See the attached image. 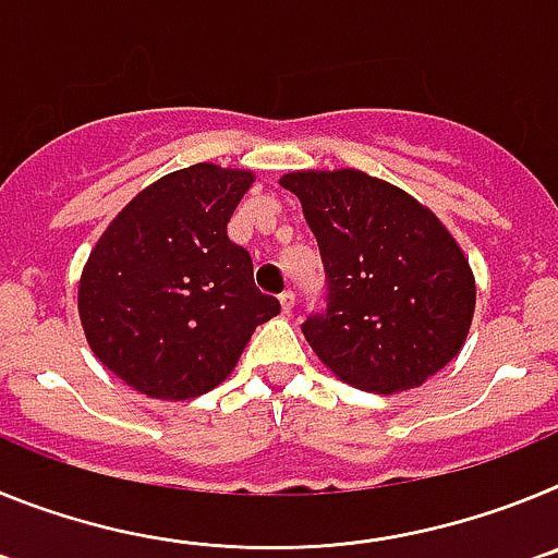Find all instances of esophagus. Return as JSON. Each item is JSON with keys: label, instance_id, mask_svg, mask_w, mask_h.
Masks as SVG:
<instances>
[{"label": "esophagus", "instance_id": "1", "mask_svg": "<svg viewBox=\"0 0 558 558\" xmlns=\"http://www.w3.org/2000/svg\"><path fill=\"white\" fill-rule=\"evenodd\" d=\"M279 304H282V313L284 315L293 313V304H295V293H293V290H284V293L279 295Z\"/></svg>", "mask_w": 558, "mask_h": 558}]
</instances>
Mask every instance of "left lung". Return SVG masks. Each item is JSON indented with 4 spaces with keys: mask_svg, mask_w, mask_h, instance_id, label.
<instances>
[{
    "mask_svg": "<svg viewBox=\"0 0 558 558\" xmlns=\"http://www.w3.org/2000/svg\"><path fill=\"white\" fill-rule=\"evenodd\" d=\"M322 251L327 295L304 338L343 383L393 393L461 352L475 279L450 231L408 192L360 170L290 172Z\"/></svg>",
    "mask_w": 558,
    "mask_h": 558,
    "instance_id": "obj_1",
    "label": "left lung"
}]
</instances>
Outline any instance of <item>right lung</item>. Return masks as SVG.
<instances>
[{
    "label": "right lung",
    "mask_w": 558,
    "mask_h": 558,
    "mask_svg": "<svg viewBox=\"0 0 558 558\" xmlns=\"http://www.w3.org/2000/svg\"><path fill=\"white\" fill-rule=\"evenodd\" d=\"M254 175L192 165L117 215L81 279L83 332L102 366L156 399L220 386L279 302L254 288L251 254L226 234Z\"/></svg>",
    "instance_id": "1"
}]
</instances>
